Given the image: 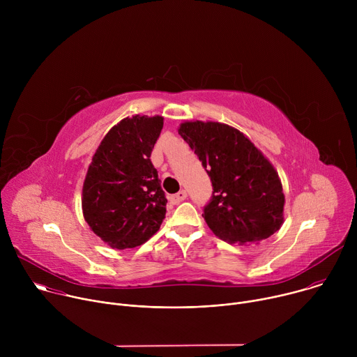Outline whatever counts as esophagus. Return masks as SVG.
<instances>
[{"label":"esophagus","instance_id":"esophagus-1","mask_svg":"<svg viewBox=\"0 0 357 357\" xmlns=\"http://www.w3.org/2000/svg\"><path fill=\"white\" fill-rule=\"evenodd\" d=\"M186 197H188V193L185 190H181V192L169 196V200H171V203H174V205H178V203L183 202Z\"/></svg>","mask_w":357,"mask_h":357}]
</instances>
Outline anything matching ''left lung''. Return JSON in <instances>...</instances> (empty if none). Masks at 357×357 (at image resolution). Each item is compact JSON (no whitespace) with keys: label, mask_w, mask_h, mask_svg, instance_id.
<instances>
[{"label":"left lung","mask_w":357,"mask_h":357,"mask_svg":"<svg viewBox=\"0 0 357 357\" xmlns=\"http://www.w3.org/2000/svg\"><path fill=\"white\" fill-rule=\"evenodd\" d=\"M178 132L211 178L213 192L202 216L218 237L243 244L280 230L285 203L281 181L243 132L213 121H188Z\"/></svg>","instance_id":"1"}]
</instances>
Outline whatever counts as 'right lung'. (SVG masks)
Returning a JSON list of instances; mask_svg holds the SVG:
<instances>
[{"label": "right lung", "instance_id": "add662e5", "mask_svg": "<svg viewBox=\"0 0 357 357\" xmlns=\"http://www.w3.org/2000/svg\"><path fill=\"white\" fill-rule=\"evenodd\" d=\"M162 127L160 116L121 120L100 142L87 169L83 216L113 248L144 244L165 219L168 200L149 160Z\"/></svg>", "mask_w": 357, "mask_h": 357}]
</instances>
